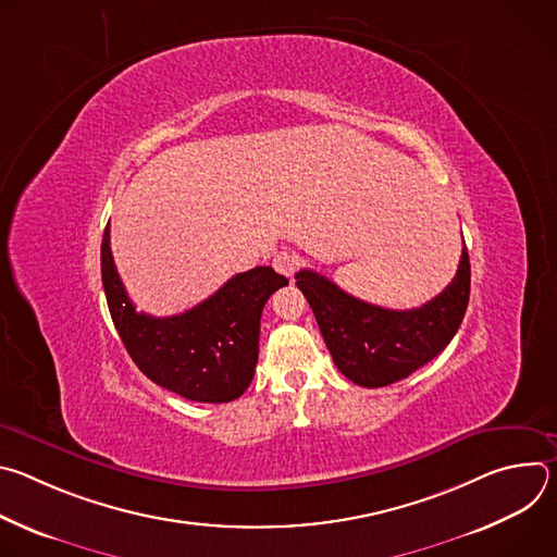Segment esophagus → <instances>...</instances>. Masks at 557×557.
Segmentation results:
<instances>
[{"mask_svg":"<svg viewBox=\"0 0 557 557\" xmlns=\"http://www.w3.org/2000/svg\"><path fill=\"white\" fill-rule=\"evenodd\" d=\"M273 267H275V271L282 273L284 277H293V273H295L297 267H299V258H297V253H293V251H280V253H275V258H273Z\"/></svg>","mask_w":557,"mask_h":557,"instance_id":"1","label":"esophagus"}]
</instances>
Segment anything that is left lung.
Instances as JSON below:
<instances>
[{"label":"left lung","mask_w":557,"mask_h":557,"mask_svg":"<svg viewBox=\"0 0 557 557\" xmlns=\"http://www.w3.org/2000/svg\"><path fill=\"white\" fill-rule=\"evenodd\" d=\"M295 280L339 372L357 385L383 387L410 376L454 339L469 304L471 269L465 247L447 288L412 310L361 301L308 269Z\"/></svg>","instance_id":"left-lung-1"}]
</instances>
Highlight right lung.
Segmentation results:
<instances>
[{"label":"right lung","instance_id":"add662e5","mask_svg":"<svg viewBox=\"0 0 557 557\" xmlns=\"http://www.w3.org/2000/svg\"><path fill=\"white\" fill-rule=\"evenodd\" d=\"M101 277L112 322L138 370L198 404H228L249 387L260 352L262 308L288 284L271 267H256L233 275L191 310L151 317L138 312L125 293L110 249V226L101 243Z\"/></svg>","mask_w":557,"mask_h":557}]
</instances>
